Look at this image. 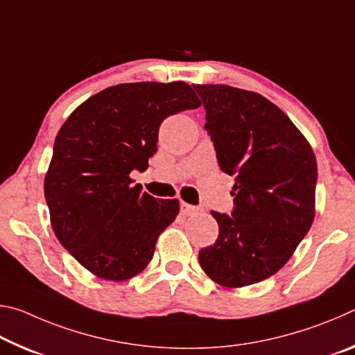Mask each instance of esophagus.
Returning <instances> with one entry per match:
<instances>
[{
    "label": "esophagus",
    "mask_w": 355,
    "mask_h": 355,
    "mask_svg": "<svg viewBox=\"0 0 355 355\" xmlns=\"http://www.w3.org/2000/svg\"><path fill=\"white\" fill-rule=\"evenodd\" d=\"M202 208H199V207H194V205H189V203H184V202H182V211H183V214H188V216H191V214H196V213H199Z\"/></svg>",
    "instance_id": "esophagus-1"
}]
</instances>
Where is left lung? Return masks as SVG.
Wrapping results in <instances>:
<instances>
[{"mask_svg": "<svg viewBox=\"0 0 355 355\" xmlns=\"http://www.w3.org/2000/svg\"><path fill=\"white\" fill-rule=\"evenodd\" d=\"M219 167L235 177L233 211H211L219 236L199 252L203 271L227 288L254 285L290 260L315 219L316 158L290 117L263 95L192 84Z\"/></svg>", "mask_w": 355, "mask_h": 355, "instance_id": "obj_1", "label": "left lung"}]
</instances>
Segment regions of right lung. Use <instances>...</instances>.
Instances as JSON below:
<instances>
[{
    "label": "right lung",
    "mask_w": 355,
    "mask_h": 355,
    "mask_svg": "<svg viewBox=\"0 0 355 355\" xmlns=\"http://www.w3.org/2000/svg\"><path fill=\"white\" fill-rule=\"evenodd\" d=\"M189 84H117L92 95L59 130L45 175V200L59 243L105 280L147 268L156 239L178 214L177 199H155L133 184L156 153L166 117L196 110Z\"/></svg>",
    "instance_id": "right-lung-1"
}]
</instances>
